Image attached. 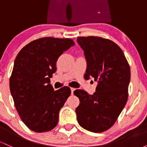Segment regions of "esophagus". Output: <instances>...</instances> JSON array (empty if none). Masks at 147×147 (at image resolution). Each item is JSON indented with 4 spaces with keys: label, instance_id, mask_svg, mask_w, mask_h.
<instances>
[{
    "label": "esophagus",
    "instance_id": "esophagus-1",
    "mask_svg": "<svg viewBox=\"0 0 147 147\" xmlns=\"http://www.w3.org/2000/svg\"><path fill=\"white\" fill-rule=\"evenodd\" d=\"M71 94L72 95H73V93H74V91L75 90V88H71Z\"/></svg>",
    "mask_w": 147,
    "mask_h": 147
}]
</instances>
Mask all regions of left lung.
<instances>
[{
	"instance_id": "8db88e82",
	"label": "left lung",
	"mask_w": 147,
	"mask_h": 147,
	"mask_svg": "<svg viewBox=\"0 0 147 147\" xmlns=\"http://www.w3.org/2000/svg\"><path fill=\"white\" fill-rule=\"evenodd\" d=\"M77 41L87 62L86 79L92 77L98 82L92 95L74 91L80 101L75 110L77 122L88 131L101 133L113 125L126 105L130 67L122 49L111 40L80 36Z\"/></svg>"
}]
</instances>
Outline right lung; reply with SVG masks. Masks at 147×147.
<instances>
[{"mask_svg":"<svg viewBox=\"0 0 147 147\" xmlns=\"http://www.w3.org/2000/svg\"><path fill=\"white\" fill-rule=\"evenodd\" d=\"M73 45L70 38L45 37L30 42L16 57L10 92L20 117L32 131L46 132L58 123L59 113L71 90L68 86L55 90L50 78L59 57Z\"/></svg>","mask_w":147,"mask_h":147,"instance_id":"add662e5","label":"right lung"}]
</instances>
